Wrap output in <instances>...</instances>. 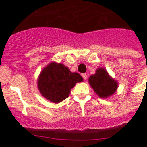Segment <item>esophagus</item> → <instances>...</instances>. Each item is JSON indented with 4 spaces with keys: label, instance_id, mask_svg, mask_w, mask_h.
I'll list each match as a JSON object with an SVG mask.
<instances>
[{
    "label": "esophagus",
    "instance_id": "esophagus-1",
    "mask_svg": "<svg viewBox=\"0 0 147 147\" xmlns=\"http://www.w3.org/2000/svg\"><path fill=\"white\" fill-rule=\"evenodd\" d=\"M82 76L83 78H84V80H86V79H87V75H86V74L84 73V74H82Z\"/></svg>",
    "mask_w": 147,
    "mask_h": 147
}]
</instances>
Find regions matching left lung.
<instances>
[{"instance_id":"1","label":"left lung","mask_w":147,"mask_h":147,"mask_svg":"<svg viewBox=\"0 0 147 147\" xmlns=\"http://www.w3.org/2000/svg\"><path fill=\"white\" fill-rule=\"evenodd\" d=\"M88 82L97 95L101 98L111 96L118 88V82L104 68H98L95 74L90 76Z\"/></svg>"}]
</instances>
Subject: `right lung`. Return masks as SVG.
Instances as JSON below:
<instances>
[{
	"instance_id": "1",
	"label": "right lung",
	"mask_w": 147,
	"mask_h": 147,
	"mask_svg": "<svg viewBox=\"0 0 147 147\" xmlns=\"http://www.w3.org/2000/svg\"><path fill=\"white\" fill-rule=\"evenodd\" d=\"M82 81L83 78L79 74L71 72L65 65L51 62L40 72L37 86L42 96L58 104L69 97L76 83Z\"/></svg>"
}]
</instances>
